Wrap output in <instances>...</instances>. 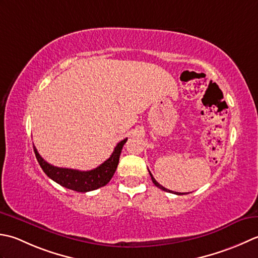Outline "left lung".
Listing matches in <instances>:
<instances>
[{
  "label": "left lung",
  "mask_w": 258,
  "mask_h": 258,
  "mask_svg": "<svg viewBox=\"0 0 258 258\" xmlns=\"http://www.w3.org/2000/svg\"><path fill=\"white\" fill-rule=\"evenodd\" d=\"M149 173H150V177H151V180H152V182H154L157 187L160 188L161 190H164V191H167V192H173L172 190H169V189H167V188H165L164 186H161L160 183H158V181H157V180L155 179L154 176L151 175V172H150V171H149ZM173 194H176V195H183V194H181V192H173Z\"/></svg>",
  "instance_id": "8db88e82"
}]
</instances>
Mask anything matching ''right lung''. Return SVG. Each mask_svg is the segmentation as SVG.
Segmentation results:
<instances>
[{"instance_id":"add662e5","label":"right lung","mask_w":258,"mask_h":258,"mask_svg":"<svg viewBox=\"0 0 258 258\" xmlns=\"http://www.w3.org/2000/svg\"><path fill=\"white\" fill-rule=\"evenodd\" d=\"M127 141V138L118 143L112 152V155L100 165L99 167L94 168L92 170L81 171L76 169H69V168H60L52 166L49 162H46L33 146L34 154L36 159L42 169L46 173V176L50 177L52 180H54L59 185L66 187L71 190L79 192H87L91 190L106 186L111 179L113 173L117 169L119 164V157L121 154L122 147Z\"/></svg>"}]
</instances>
